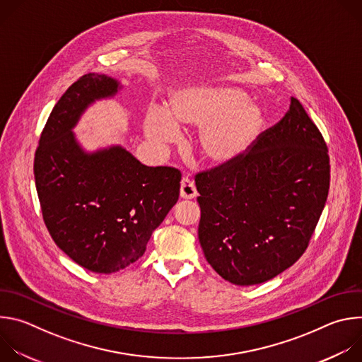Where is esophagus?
I'll return each mask as SVG.
<instances>
[{"instance_id": "34e87169", "label": "esophagus", "mask_w": 362, "mask_h": 362, "mask_svg": "<svg viewBox=\"0 0 362 362\" xmlns=\"http://www.w3.org/2000/svg\"><path fill=\"white\" fill-rule=\"evenodd\" d=\"M196 196H197V190L193 180L189 177H183L180 182V197L190 200V199H194Z\"/></svg>"}]
</instances>
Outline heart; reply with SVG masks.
<instances>
[{
	"instance_id": "b5f03b06",
	"label": "heart",
	"mask_w": 362,
	"mask_h": 362,
	"mask_svg": "<svg viewBox=\"0 0 362 362\" xmlns=\"http://www.w3.org/2000/svg\"><path fill=\"white\" fill-rule=\"evenodd\" d=\"M247 100L235 87H187L173 94L168 112L146 113L144 133L154 143L169 144L176 129H199L196 144L202 159L214 168H229L247 156L264 132V110Z\"/></svg>"
}]
</instances>
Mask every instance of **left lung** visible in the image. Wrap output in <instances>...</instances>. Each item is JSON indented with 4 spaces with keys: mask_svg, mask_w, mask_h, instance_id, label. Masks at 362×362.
I'll return each mask as SVG.
<instances>
[{
    "mask_svg": "<svg viewBox=\"0 0 362 362\" xmlns=\"http://www.w3.org/2000/svg\"><path fill=\"white\" fill-rule=\"evenodd\" d=\"M199 242L228 282H267L308 247L329 190L327 143L295 97L247 156L196 176Z\"/></svg>",
    "mask_w": 362,
    "mask_h": 362,
    "instance_id": "1",
    "label": "left lung"
}]
</instances>
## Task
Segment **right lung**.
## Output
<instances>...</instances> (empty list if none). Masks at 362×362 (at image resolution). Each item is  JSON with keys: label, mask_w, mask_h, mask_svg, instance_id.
<instances>
[{"label": "right lung", "mask_w": 362, "mask_h": 362, "mask_svg": "<svg viewBox=\"0 0 362 362\" xmlns=\"http://www.w3.org/2000/svg\"><path fill=\"white\" fill-rule=\"evenodd\" d=\"M116 78L88 73L57 101L34 158L44 223L56 245L80 267L113 274L143 256L180 192L175 168L141 165L122 146L87 153L73 129L95 100L115 97Z\"/></svg>", "instance_id": "1"}]
</instances>
